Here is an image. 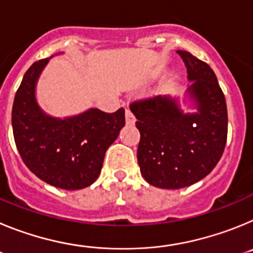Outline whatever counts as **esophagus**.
<instances>
[{"instance_id": "1", "label": "esophagus", "mask_w": 253, "mask_h": 253, "mask_svg": "<svg viewBox=\"0 0 253 253\" xmlns=\"http://www.w3.org/2000/svg\"><path fill=\"white\" fill-rule=\"evenodd\" d=\"M125 119H126V124H134V123H135L133 114H131V111L129 110V109L125 110Z\"/></svg>"}]
</instances>
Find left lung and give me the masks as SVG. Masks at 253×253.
I'll list each match as a JSON object with an SVG mask.
<instances>
[{
  "instance_id": "1",
  "label": "left lung",
  "mask_w": 253,
  "mask_h": 253,
  "mask_svg": "<svg viewBox=\"0 0 253 253\" xmlns=\"http://www.w3.org/2000/svg\"><path fill=\"white\" fill-rule=\"evenodd\" d=\"M193 84L186 93L194 113H184L177 97L156 96L133 102L140 133V173L160 189H181L213 171L227 142V104L215 73L186 50H177Z\"/></svg>"
}]
</instances>
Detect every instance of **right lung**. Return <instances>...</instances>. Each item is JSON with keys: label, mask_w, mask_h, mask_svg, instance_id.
I'll list each match as a JSON object with an SVG mask.
<instances>
[{"label": "right lung", "mask_w": 253, "mask_h": 253, "mask_svg": "<svg viewBox=\"0 0 253 253\" xmlns=\"http://www.w3.org/2000/svg\"><path fill=\"white\" fill-rule=\"evenodd\" d=\"M49 58L26 71L12 106V130L22 161L35 176L51 186L80 190L99 177L106 149L125 125V110L113 114L99 109L64 119L39 106L37 82Z\"/></svg>", "instance_id": "1"}]
</instances>
